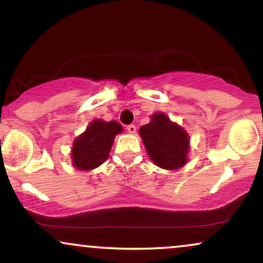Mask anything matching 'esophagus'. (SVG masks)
<instances>
[{
    "mask_svg": "<svg viewBox=\"0 0 263 263\" xmlns=\"http://www.w3.org/2000/svg\"><path fill=\"white\" fill-rule=\"evenodd\" d=\"M127 131H128V134L135 135L136 134V126L135 125H128L127 126Z\"/></svg>",
    "mask_w": 263,
    "mask_h": 263,
    "instance_id": "esophagus-1",
    "label": "esophagus"
}]
</instances>
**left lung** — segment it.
<instances>
[{
    "label": "left lung",
    "mask_w": 263,
    "mask_h": 263,
    "mask_svg": "<svg viewBox=\"0 0 263 263\" xmlns=\"http://www.w3.org/2000/svg\"><path fill=\"white\" fill-rule=\"evenodd\" d=\"M139 136L146 154L157 167L174 171L187 163L190 136L162 111L150 117L149 124L139 128Z\"/></svg>",
    "instance_id": "obj_1"
}]
</instances>
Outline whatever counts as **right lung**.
Segmentation results:
<instances>
[{
	"label": "right lung",
	"instance_id": "add662e5",
	"mask_svg": "<svg viewBox=\"0 0 263 263\" xmlns=\"http://www.w3.org/2000/svg\"><path fill=\"white\" fill-rule=\"evenodd\" d=\"M122 126L118 121L96 119L73 142L71 159L73 167L91 171L101 166L109 156L115 136L121 134Z\"/></svg>",
	"mask_w": 263,
	"mask_h": 263
}]
</instances>
